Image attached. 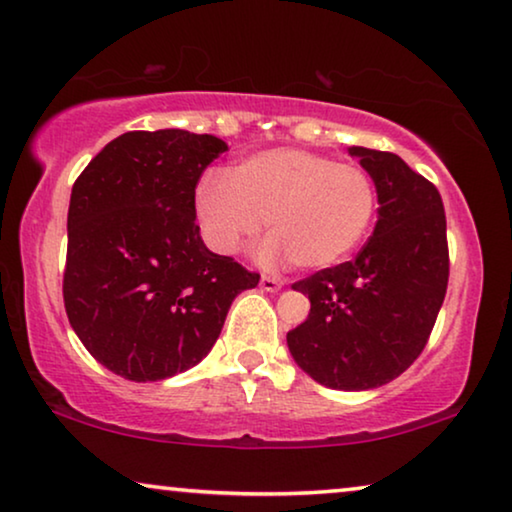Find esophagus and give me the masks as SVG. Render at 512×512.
I'll return each instance as SVG.
<instances>
[{"mask_svg":"<svg viewBox=\"0 0 512 512\" xmlns=\"http://www.w3.org/2000/svg\"><path fill=\"white\" fill-rule=\"evenodd\" d=\"M259 287H262L264 292H278L280 287H283V283H280V280H276V278H271V276H262V280H259Z\"/></svg>","mask_w":512,"mask_h":512,"instance_id":"34e87169","label":"esophagus"}]
</instances>
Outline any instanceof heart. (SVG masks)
Listing matches in <instances>:
<instances>
[{"label":"heart","instance_id":"obj_1","mask_svg":"<svg viewBox=\"0 0 512 512\" xmlns=\"http://www.w3.org/2000/svg\"><path fill=\"white\" fill-rule=\"evenodd\" d=\"M376 185L362 167L304 148H271L208 174L194 192V213L208 248L234 255L262 220L271 236L266 264L292 259L299 269H327L355 253L376 215Z\"/></svg>","mask_w":512,"mask_h":512}]
</instances>
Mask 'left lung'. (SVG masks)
Here are the masks:
<instances>
[{
  "instance_id": "left-lung-1",
  "label": "left lung",
  "mask_w": 512,
  "mask_h": 512,
  "mask_svg": "<svg viewBox=\"0 0 512 512\" xmlns=\"http://www.w3.org/2000/svg\"><path fill=\"white\" fill-rule=\"evenodd\" d=\"M378 192L373 236L352 262L292 285L311 299L308 320L287 331L301 371L331 390L390 383L420 357L448 290L441 194L399 155L348 148Z\"/></svg>"
}]
</instances>
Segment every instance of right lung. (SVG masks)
<instances>
[{
  "instance_id": "right-lung-1",
  "label": "right lung",
  "mask_w": 512,
  "mask_h": 512,
  "mask_svg": "<svg viewBox=\"0 0 512 512\" xmlns=\"http://www.w3.org/2000/svg\"><path fill=\"white\" fill-rule=\"evenodd\" d=\"M227 143L185 129L127 132L71 187L64 308L92 357L134 383L199 364L259 273L211 253L194 187Z\"/></svg>"
}]
</instances>
